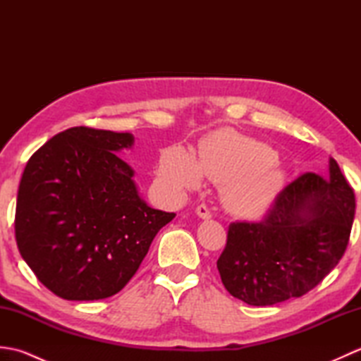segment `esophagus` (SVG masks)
<instances>
[{
  "label": "esophagus",
  "mask_w": 361,
  "mask_h": 361,
  "mask_svg": "<svg viewBox=\"0 0 361 361\" xmlns=\"http://www.w3.org/2000/svg\"><path fill=\"white\" fill-rule=\"evenodd\" d=\"M195 212H197V216L200 217V219H203V220H208V219H211V217H212V214H211L209 208H208V206H206V204L197 206Z\"/></svg>",
  "instance_id": "esophagus-1"
}]
</instances>
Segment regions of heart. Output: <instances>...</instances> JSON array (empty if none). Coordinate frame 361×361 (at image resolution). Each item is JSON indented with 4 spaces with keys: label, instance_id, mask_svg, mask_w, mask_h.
Wrapping results in <instances>:
<instances>
[{
    "label": "heart",
    "instance_id": "1",
    "mask_svg": "<svg viewBox=\"0 0 361 361\" xmlns=\"http://www.w3.org/2000/svg\"><path fill=\"white\" fill-rule=\"evenodd\" d=\"M202 175L220 183L229 211L248 217L264 212L282 185L274 150L229 130L206 137L197 159L181 147L167 149L159 159L161 183L176 192L197 188Z\"/></svg>",
    "mask_w": 361,
    "mask_h": 361
}]
</instances>
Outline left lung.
<instances>
[{
    "label": "left lung",
    "mask_w": 361,
    "mask_h": 361,
    "mask_svg": "<svg viewBox=\"0 0 361 361\" xmlns=\"http://www.w3.org/2000/svg\"><path fill=\"white\" fill-rule=\"evenodd\" d=\"M355 195L334 158L329 176L302 173L260 221H234L217 260L225 288L250 305H273L310 291L348 248Z\"/></svg>",
    "instance_id": "1"
}]
</instances>
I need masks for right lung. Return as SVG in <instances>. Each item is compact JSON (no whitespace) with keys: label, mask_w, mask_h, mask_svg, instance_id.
<instances>
[{"label":"right lung","mask_w":361,"mask_h":361,"mask_svg":"<svg viewBox=\"0 0 361 361\" xmlns=\"http://www.w3.org/2000/svg\"><path fill=\"white\" fill-rule=\"evenodd\" d=\"M133 135L73 127L43 144L23 172L15 239L37 279L68 301L126 287L175 214L137 194L133 169L114 152Z\"/></svg>","instance_id":"obj_1"}]
</instances>
